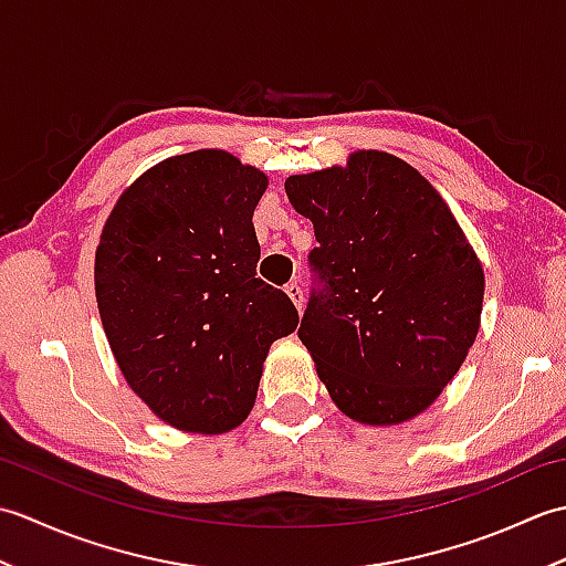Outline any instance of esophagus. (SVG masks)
I'll list each match as a JSON object with an SVG mask.
<instances>
[{
	"label": "esophagus",
	"mask_w": 566,
	"mask_h": 566,
	"mask_svg": "<svg viewBox=\"0 0 566 566\" xmlns=\"http://www.w3.org/2000/svg\"><path fill=\"white\" fill-rule=\"evenodd\" d=\"M284 292L290 294V298L294 302V306H296L298 311H302V306H304V290H302V284H298V282L294 280V282H290V284L284 286Z\"/></svg>",
	"instance_id": "1"
}]
</instances>
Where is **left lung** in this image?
Here are the masks:
<instances>
[{
    "label": "left lung",
    "mask_w": 566,
    "mask_h": 566,
    "mask_svg": "<svg viewBox=\"0 0 566 566\" xmlns=\"http://www.w3.org/2000/svg\"><path fill=\"white\" fill-rule=\"evenodd\" d=\"M284 189L318 240L298 340L321 381L357 423L411 420L474 345L484 302L474 248L438 189L389 153L357 150Z\"/></svg>",
    "instance_id": "obj_1"
}]
</instances>
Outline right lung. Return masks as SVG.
Segmentation results:
<instances>
[{
  "label": "right lung",
  "instance_id": "right-lung-1",
  "mask_svg": "<svg viewBox=\"0 0 566 566\" xmlns=\"http://www.w3.org/2000/svg\"><path fill=\"white\" fill-rule=\"evenodd\" d=\"M268 177L226 150L143 172L104 223L94 258L102 326L128 387L165 423L233 430L262 363L296 331L292 298L255 274L252 226Z\"/></svg>",
  "mask_w": 566,
  "mask_h": 566
}]
</instances>
